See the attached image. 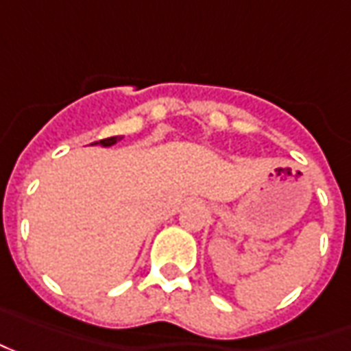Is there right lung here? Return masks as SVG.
Listing matches in <instances>:
<instances>
[{
  "instance_id": "add662e5",
  "label": "right lung",
  "mask_w": 351,
  "mask_h": 351,
  "mask_svg": "<svg viewBox=\"0 0 351 351\" xmlns=\"http://www.w3.org/2000/svg\"><path fill=\"white\" fill-rule=\"evenodd\" d=\"M123 137H108V138H102V141H96V143H93V145H102V147H112V145H115L117 141H121Z\"/></svg>"
}]
</instances>
